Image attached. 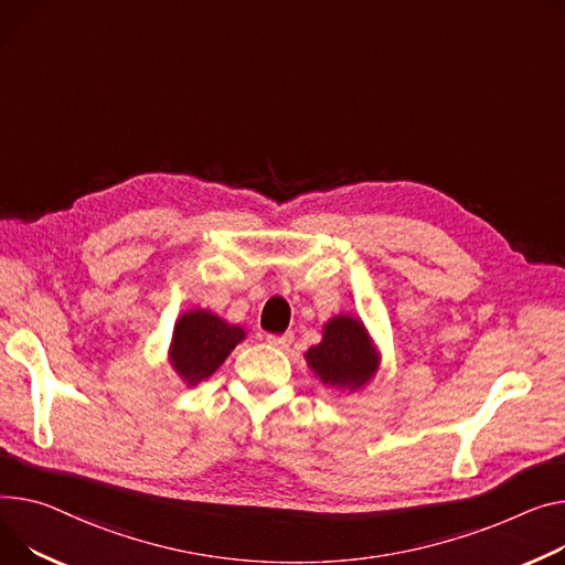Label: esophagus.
<instances>
[{"mask_svg":"<svg viewBox=\"0 0 565 565\" xmlns=\"http://www.w3.org/2000/svg\"><path fill=\"white\" fill-rule=\"evenodd\" d=\"M266 343H268L270 348L286 350V348H290V343H292V333H290V331H286V333H270V335L266 338Z\"/></svg>","mask_w":565,"mask_h":565,"instance_id":"esophagus-1","label":"esophagus"}]
</instances>
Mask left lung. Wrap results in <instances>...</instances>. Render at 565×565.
Here are the masks:
<instances>
[{
	"label": "left lung",
	"instance_id": "obj_1",
	"mask_svg": "<svg viewBox=\"0 0 565 565\" xmlns=\"http://www.w3.org/2000/svg\"><path fill=\"white\" fill-rule=\"evenodd\" d=\"M316 380L335 395L361 393L380 372L382 352L359 316L338 313L322 324V341L305 352Z\"/></svg>",
	"mask_w": 565,
	"mask_h": 565
}]
</instances>
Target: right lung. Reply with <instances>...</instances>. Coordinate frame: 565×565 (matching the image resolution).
<instances>
[{
	"mask_svg": "<svg viewBox=\"0 0 565 565\" xmlns=\"http://www.w3.org/2000/svg\"><path fill=\"white\" fill-rule=\"evenodd\" d=\"M245 335L247 331L241 324H232L209 309H191L174 322L168 363L177 377L193 388L227 361Z\"/></svg>",
	"mask_w": 565,
	"mask_h": 565,
	"instance_id": "add662e5",
	"label": "right lung"
}]
</instances>
